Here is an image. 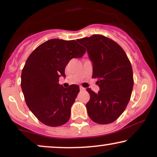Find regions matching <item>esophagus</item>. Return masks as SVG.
<instances>
[{
    "label": "esophagus",
    "instance_id": "34e87169",
    "mask_svg": "<svg viewBox=\"0 0 157 157\" xmlns=\"http://www.w3.org/2000/svg\"><path fill=\"white\" fill-rule=\"evenodd\" d=\"M80 91H85L86 89H85V88H83V87H82V86H80Z\"/></svg>",
    "mask_w": 157,
    "mask_h": 157
}]
</instances>
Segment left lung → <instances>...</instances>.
Instances as JSON below:
<instances>
[{
  "mask_svg": "<svg viewBox=\"0 0 157 157\" xmlns=\"http://www.w3.org/2000/svg\"><path fill=\"white\" fill-rule=\"evenodd\" d=\"M87 48L93 63L92 78H97L98 93L91 89L86 104L91 120L98 124H109L120 117L131 99L134 86L133 70L125 51L113 40L94 35L77 40Z\"/></svg>",
  "mask_w": 157,
  "mask_h": 157,
  "instance_id": "8db88e82",
  "label": "left lung"
}]
</instances>
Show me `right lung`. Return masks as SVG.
Masks as SVG:
<instances>
[{
    "mask_svg": "<svg viewBox=\"0 0 157 157\" xmlns=\"http://www.w3.org/2000/svg\"><path fill=\"white\" fill-rule=\"evenodd\" d=\"M85 52L76 40L52 39L29 56L21 73V89L29 109L45 125L57 127L69 120L80 88H63L59 77H66L65 68L70 60L82 57Z\"/></svg>",
    "mask_w": 157,
    "mask_h": 157,
    "instance_id": "add662e5",
    "label": "right lung"
}]
</instances>
